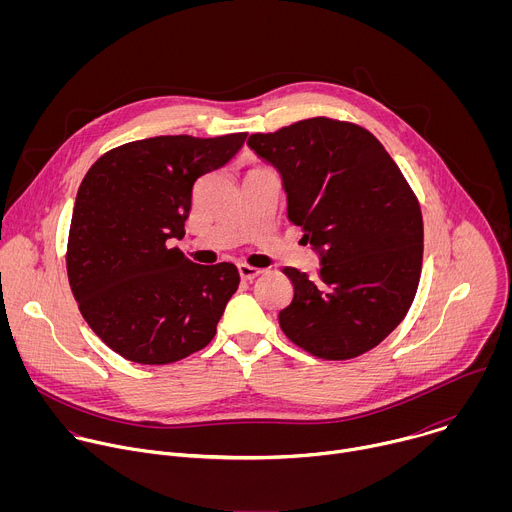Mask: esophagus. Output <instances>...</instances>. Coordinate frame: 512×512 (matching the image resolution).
Here are the masks:
<instances>
[{"label":"esophagus","mask_w":512,"mask_h":512,"mask_svg":"<svg viewBox=\"0 0 512 512\" xmlns=\"http://www.w3.org/2000/svg\"><path fill=\"white\" fill-rule=\"evenodd\" d=\"M237 269H239V275H241L243 281H253V279L263 271V269L253 267V265H247V263H239Z\"/></svg>","instance_id":"1"}]
</instances>
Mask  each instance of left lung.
Returning a JSON list of instances; mask_svg holds the SVG:
<instances>
[{
	"instance_id": "obj_1",
	"label": "left lung",
	"mask_w": 512,
	"mask_h": 512,
	"mask_svg": "<svg viewBox=\"0 0 512 512\" xmlns=\"http://www.w3.org/2000/svg\"><path fill=\"white\" fill-rule=\"evenodd\" d=\"M247 143L281 174L287 218L320 253L316 279L283 267L294 285L283 334L324 360L375 348L409 312L423 261L421 208L399 166L371 131L328 117Z\"/></svg>"
}]
</instances>
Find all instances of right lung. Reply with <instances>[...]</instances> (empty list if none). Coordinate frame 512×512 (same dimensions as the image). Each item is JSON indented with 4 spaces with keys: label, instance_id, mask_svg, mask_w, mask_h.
Returning a JSON list of instances; mask_svg holds the SVG:
<instances>
[{
    "label": "right lung",
    "instance_id": "right-lung-1",
    "mask_svg": "<svg viewBox=\"0 0 512 512\" xmlns=\"http://www.w3.org/2000/svg\"><path fill=\"white\" fill-rule=\"evenodd\" d=\"M245 139L129 141L83 178L68 233V283L91 330L123 358L170 364L214 338L239 271L192 263L168 241L184 237L194 182L225 166Z\"/></svg>",
    "mask_w": 512,
    "mask_h": 512
}]
</instances>
